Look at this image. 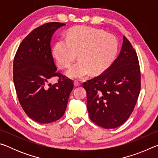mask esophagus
<instances>
[{"label": "esophagus", "instance_id": "1", "mask_svg": "<svg viewBox=\"0 0 158 158\" xmlns=\"http://www.w3.org/2000/svg\"><path fill=\"white\" fill-rule=\"evenodd\" d=\"M74 86H79V85H81V84H80V82H79L78 81H74Z\"/></svg>", "mask_w": 158, "mask_h": 158}]
</instances>
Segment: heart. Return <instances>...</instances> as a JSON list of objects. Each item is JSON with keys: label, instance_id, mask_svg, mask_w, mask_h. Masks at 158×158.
Masks as SVG:
<instances>
[{"label": "heart", "instance_id": "b5f03b06", "mask_svg": "<svg viewBox=\"0 0 158 158\" xmlns=\"http://www.w3.org/2000/svg\"><path fill=\"white\" fill-rule=\"evenodd\" d=\"M118 49L117 39L100 29L78 26L69 31L68 37H61L53 47V56L62 68H69L76 59L79 60L67 73L73 79H83L90 73L98 75L104 73L113 62Z\"/></svg>", "mask_w": 158, "mask_h": 158}]
</instances>
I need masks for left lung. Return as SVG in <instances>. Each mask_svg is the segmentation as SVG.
<instances>
[{
	"mask_svg": "<svg viewBox=\"0 0 158 158\" xmlns=\"http://www.w3.org/2000/svg\"><path fill=\"white\" fill-rule=\"evenodd\" d=\"M90 120L105 129L121 126L132 114L141 90L135 49L127 37L118 56L100 75L83 83Z\"/></svg>",
	"mask_w": 158,
	"mask_h": 158,
	"instance_id": "8db88e82",
	"label": "left lung"
}]
</instances>
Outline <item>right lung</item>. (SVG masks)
<instances>
[{"label": "right lung", "instance_id": "1", "mask_svg": "<svg viewBox=\"0 0 158 158\" xmlns=\"http://www.w3.org/2000/svg\"><path fill=\"white\" fill-rule=\"evenodd\" d=\"M65 25L49 22L34 29L15 56L13 80L19 102L27 116L40 123H50L63 116L74 87L73 80L56 71L51 48L54 32ZM54 76L58 82L48 84Z\"/></svg>", "mask_w": 158, "mask_h": 158}]
</instances>
